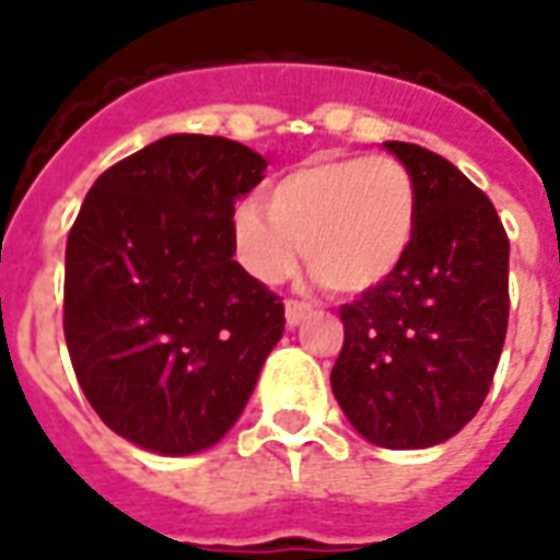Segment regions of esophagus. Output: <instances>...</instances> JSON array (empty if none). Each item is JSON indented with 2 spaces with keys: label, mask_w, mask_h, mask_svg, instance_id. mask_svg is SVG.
<instances>
[{
  "label": "esophagus",
  "mask_w": 560,
  "mask_h": 560,
  "mask_svg": "<svg viewBox=\"0 0 560 560\" xmlns=\"http://www.w3.org/2000/svg\"><path fill=\"white\" fill-rule=\"evenodd\" d=\"M310 310L313 306L304 304V301H285V322H289V327L301 325L306 315H310Z\"/></svg>",
  "instance_id": "1"
}]
</instances>
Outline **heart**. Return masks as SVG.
<instances>
[{
    "label": "heart",
    "mask_w": 560,
    "mask_h": 560,
    "mask_svg": "<svg viewBox=\"0 0 560 560\" xmlns=\"http://www.w3.org/2000/svg\"><path fill=\"white\" fill-rule=\"evenodd\" d=\"M419 197L395 155H339L292 167L265 195V212L233 215L235 254L262 283H280L304 262L336 295H363L398 271L413 245Z\"/></svg>",
    "instance_id": "b5f03b06"
}]
</instances>
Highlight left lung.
<instances>
[{
    "label": "left lung",
    "instance_id": "left-lung-1",
    "mask_svg": "<svg viewBox=\"0 0 560 560\" xmlns=\"http://www.w3.org/2000/svg\"><path fill=\"white\" fill-rule=\"evenodd\" d=\"M416 179L413 245L389 280L339 306L330 386L348 422L384 448H428L485 405L508 334V233L448 159L386 141Z\"/></svg>",
    "mask_w": 560,
    "mask_h": 560
}]
</instances>
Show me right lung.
<instances>
[{
  "instance_id": "add662e5",
  "label": "right lung",
  "mask_w": 560,
  "mask_h": 560,
  "mask_svg": "<svg viewBox=\"0 0 560 560\" xmlns=\"http://www.w3.org/2000/svg\"><path fill=\"white\" fill-rule=\"evenodd\" d=\"M268 162L221 136H167L96 176L65 256V339L115 434L195 455L235 424L283 336V298L235 262V197Z\"/></svg>"
}]
</instances>
